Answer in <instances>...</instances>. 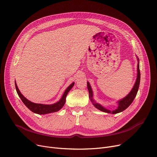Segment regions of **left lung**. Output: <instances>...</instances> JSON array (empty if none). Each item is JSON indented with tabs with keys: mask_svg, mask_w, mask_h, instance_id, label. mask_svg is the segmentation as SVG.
Masks as SVG:
<instances>
[{
	"mask_svg": "<svg viewBox=\"0 0 157 157\" xmlns=\"http://www.w3.org/2000/svg\"><path fill=\"white\" fill-rule=\"evenodd\" d=\"M137 60H138V64H137V79L136 81V83L134 84V87L132 89V90L130 91V92L122 99L120 100L118 102V108L116 109L115 110L113 111H110L107 109L106 108H105L104 107H103L102 105H101V104H98L97 102H95V101L94 100L93 98V92L91 86L90 85L89 82H87V87H88V90L89 92V97L91 101V102H92L93 105L97 109H98V110H100L101 111L105 112V113H112V114H117L120 112H122L123 111L125 110L128 107L132 104V102H133L134 99L135 98L138 89H139V83H140V78H141V74H140V70H139V60L137 57Z\"/></svg>",
	"mask_w": 157,
	"mask_h": 157,
	"instance_id": "1",
	"label": "left lung"
}]
</instances>
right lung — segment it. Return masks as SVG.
<instances>
[{
    "instance_id": "1",
    "label": "right lung",
    "mask_w": 157,
    "mask_h": 157,
    "mask_svg": "<svg viewBox=\"0 0 157 157\" xmlns=\"http://www.w3.org/2000/svg\"><path fill=\"white\" fill-rule=\"evenodd\" d=\"M74 85V82H73L71 85H69L67 88V89H66L65 91L64 92V94H63L62 98H60V100L59 102H57L53 104L47 105V104H43L34 103L27 99V98L21 94L17 86V85H16L15 82V87H16V92H17L18 95L20 97L21 100L22 101L23 104L33 113L39 114H48V113H51L53 112H56L58 111H59L60 109H62V107L65 104L66 97H67V95L71 90V89L73 87Z\"/></svg>"
}]
</instances>
